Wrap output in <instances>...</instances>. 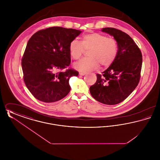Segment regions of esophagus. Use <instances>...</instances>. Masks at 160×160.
I'll use <instances>...</instances> for the list:
<instances>
[{"label":"esophagus","mask_w":160,"mask_h":160,"mask_svg":"<svg viewBox=\"0 0 160 160\" xmlns=\"http://www.w3.org/2000/svg\"><path fill=\"white\" fill-rule=\"evenodd\" d=\"M79 74H80V76H84V75L86 74V73H85V72H81L79 73Z\"/></svg>","instance_id":"1"}]
</instances>
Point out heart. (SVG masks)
<instances>
[{
	"label": "heart",
	"instance_id": "b5f03b06",
	"mask_svg": "<svg viewBox=\"0 0 160 160\" xmlns=\"http://www.w3.org/2000/svg\"><path fill=\"white\" fill-rule=\"evenodd\" d=\"M89 50L88 58L82 59L74 64V68L81 72H89L99 67H109L114 62L118 51L116 39L108 38L99 33H92L84 35L81 42L72 40L69 45L71 57L77 60L81 58L84 51Z\"/></svg>",
	"mask_w": 160,
	"mask_h": 160
}]
</instances>
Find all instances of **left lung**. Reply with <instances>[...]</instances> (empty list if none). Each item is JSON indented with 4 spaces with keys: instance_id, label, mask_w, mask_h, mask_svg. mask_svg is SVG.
Segmentation results:
<instances>
[{
    "instance_id": "obj_1",
    "label": "left lung",
    "mask_w": 160,
    "mask_h": 160,
    "mask_svg": "<svg viewBox=\"0 0 160 160\" xmlns=\"http://www.w3.org/2000/svg\"><path fill=\"white\" fill-rule=\"evenodd\" d=\"M102 31L114 37L118 51L110 66L102 74H97V82L89 90L92 96L99 102L115 105L126 99L139 83L142 54L126 33L113 28H103Z\"/></svg>"
}]
</instances>
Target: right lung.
Segmentation results:
<instances>
[{"label":"right lung","instance_id":"right-lung-1","mask_svg":"<svg viewBox=\"0 0 160 160\" xmlns=\"http://www.w3.org/2000/svg\"><path fill=\"white\" fill-rule=\"evenodd\" d=\"M82 31L51 27L38 31L28 42L22 59L23 80L33 96L44 102L65 97L71 90L69 80L78 76L69 66V45Z\"/></svg>","mask_w":160,"mask_h":160}]
</instances>
